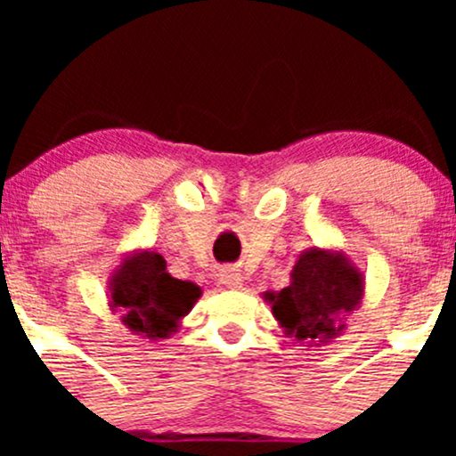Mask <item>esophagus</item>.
Wrapping results in <instances>:
<instances>
[{
  "mask_svg": "<svg viewBox=\"0 0 456 456\" xmlns=\"http://www.w3.org/2000/svg\"><path fill=\"white\" fill-rule=\"evenodd\" d=\"M220 282H223L227 289H240L242 287L240 271L232 269V266H227V269L220 271Z\"/></svg>",
  "mask_w": 456,
  "mask_h": 456,
  "instance_id": "1",
  "label": "esophagus"
}]
</instances>
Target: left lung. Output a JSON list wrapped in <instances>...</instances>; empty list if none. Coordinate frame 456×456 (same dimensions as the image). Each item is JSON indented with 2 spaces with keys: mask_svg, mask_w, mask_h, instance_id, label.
I'll return each mask as SVG.
<instances>
[{
  "mask_svg": "<svg viewBox=\"0 0 456 456\" xmlns=\"http://www.w3.org/2000/svg\"><path fill=\"white\" fill-rule=\"evenodd\" d=\"M287 338L322 346L346 330V315L364 300V273L342 249H305L291 284L262 293Z\"/></svg>",
  "mask_w": 456,
  "mask_h": 456,
  "instance_id": "obj_1",
  "label": "left lung"
}]
</instances>
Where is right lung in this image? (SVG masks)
<instances>
[{
	"label": "right lung",
	"instance_id": "obj_1",
	"mask_svg": "<svg viewBox=\"0 0 456 456\" xmlns=\"http://www.w3.org/2000/svg\"><path fill=\"white\" fill-rule=\"evenodd\" d=\"M202 296L199 284L167 273V262L150 249L121 257L108 278V306L142 339H167Z\"/></svg>",
	"mask_w": 456,
	"mask_h": 456
}]
</instances>
